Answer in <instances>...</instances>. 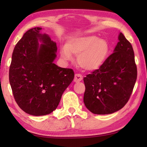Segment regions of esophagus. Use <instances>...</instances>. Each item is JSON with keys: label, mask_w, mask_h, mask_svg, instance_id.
Listing matches in <instances>:
<instances>
[{"label": "esophagus", "mask_w": 147, "mask_h": 147, "mask_svg": "<svg viewBox=\"0 0 147 147\" xmlns=\"http://www.w3.org/2000/svg\"><path fill=\"white\" fill-rule=\"evenodd\" d=\"M82 78H83V77H82V76L81 75V74H76L74 80V82H78L81 81V80H82Z\"/></svg>", "instance_id": "esophagus-1"}]
</instances>
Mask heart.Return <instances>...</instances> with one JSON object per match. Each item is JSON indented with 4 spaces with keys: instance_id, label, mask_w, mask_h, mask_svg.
<instances>
[{
    "instance_id": "1",
    "label": "heart",
    "mask_w": 147,
    "mask_h": 147,
    "mask_svg": "<svg viewBox=\"0 0 147 147\" xmlns=\"http://www.w3.org/2000/svg\"><path fill=\"white\" fill-rule=\"evenodd\" d=\"M110 44L106 39L96 35H88L70 39L66 46L60 49L64 60L72 59V54L78 55L77 61L84 69L92 71L98 69L107 59Z\"/></svg>"
}]
</instances>
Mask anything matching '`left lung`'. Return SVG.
Here are the masks:
<instances>
[{
    "mask_svg": "<svg viewBox=\"0 0 147 147\" xmlns=\"http://www.w3.org/2000/svg\"><path fill=\"white\" fill-rule=\"evenodd\" d=\"M119 42L104 63L84 78V102L96 114L114 113L125 106L132 94L137 68L131 43L122 33Z\"/></svg>",
    "mask_w": 147,
    "mask_h": 147,
    "instance_id": "obj_1",
    "label": "left lung"
}]
</instances>
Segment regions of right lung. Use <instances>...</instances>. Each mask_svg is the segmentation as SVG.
I'll return each mask as SVG.
<instances>
[{
    "label": "right lung",
    "instance_id": "1",
    "mask_svg": "<svg viewBox=\"0 0 147 147\" xmlns=\"http://www.w3.org/2000/svg\"><path fill=\"white\" fill-rule=\"evenodd\" d=\"M41 30L35 27L24 34L14 48L9 68V82L16 102L33 116L55 110L74 78L73 69L53 63L57 45L47 34L40 33Z\"/></svg>",
    "mask_w": 147,
    "mask_h": 147
}]
</instances>
